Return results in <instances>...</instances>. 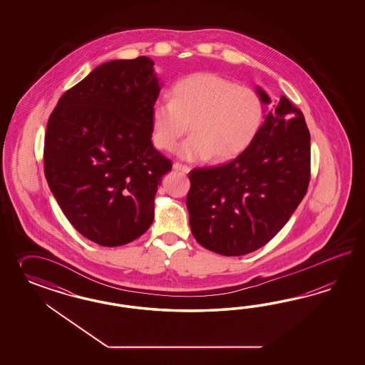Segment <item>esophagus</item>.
I'll return each instance as SVG.
<instances>
[{
  "instance_id": "34e87169",
  "label": "esophagus",
  "mask_w": 365,
  "mask_h": 365,
  "mask_svg": "<svg viewBox=\"0 0 365 365\" xmlns=\"http://www.w3.org/2000/svg\"><path fill=\"white\" fill-rule=\"evenodd\" d=\"M174 170H177V171H182V173H185V174H188L190 173V167L186 166V165H182V163H174Z\"/></svg>"
}]
</instances>
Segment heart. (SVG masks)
<instances>
[{
    "instance_id": "obj_1",
    "label": "heart",
    "mask_w": 365,
    "mask_h": 365,
    "mask_svg": "<svg viewBox=\"0 0 365 365\" xmlns=\"http://www.w3.org/2000/svg\"><path fill=\"white\" fill-rule=\"evenodd\" d=\"M265 122V104L253 88L211 72H197L179 80L168 100L151 107V139L156 148L173 151L182 159L227 162L243 154Z\"/></svg>"
}]
</instances>
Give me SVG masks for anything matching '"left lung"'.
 Here are the masks:
<instances>
[{
    "mask_svg": "<svg viewBox=\"0 0 365 365\" xmlns=\"http://www.w3.org/2000/svg\"><path fill=\"white\" fill-rule=\"evenodd\" d=\"M255 142L234 160L195 168L188 178L190 227L199 245L218 255H245L269 242L305 197L310 133L302 112L285 96L272 101Z\"/></svg>",
    "mask_w": 365,
    "mask_h": 365,
    "instance_id": "obj_1",
    "label": "left lung"
}]
</instances>
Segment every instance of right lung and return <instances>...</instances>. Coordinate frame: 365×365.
I'll use <instances>...</instances> for the list:
<instances>
[{"label":"right lung","mask_w":365,"mask_h":365,"mask_svg":"<svg viewBox=\"0 0 365 365\" xmlns=\"http://www.w3.org/2000/svg\"><path fill=\"white\" fill-rule=\"evenodd\" d=\"M159 92L150 57L112 60L68 89L48 120L46 182L68 221L92 242H133L154 221L158 186L173 167L151 142Z\"/></svg>","instance_id":"right-lung-1"}]
</instances>
